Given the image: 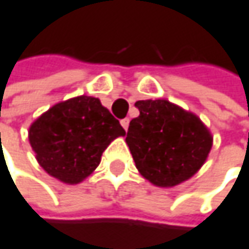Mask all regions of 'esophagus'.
Instances as JSON below:
<instances>
[{"mask_svg": "<svg viewBox=\"0 0 249 249\" xmlns=\"http://www.w3.org/2000/svg\"><path fill=\"white\" fill-rule=\"evenodd\" d=\"M121 125H123V128L126 131V129H128V126H129V118H124V120H121Z\"/></svg>", "mask_w": 249, "mask_h": 249, "instance_id": "34e87169", "label": "esophagus"}]
</instances>
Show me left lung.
<instances>
[{
  "instance_id": "8db88e82",
  "label": "left lung",
  "mask_w": 249,
  "mask_h": 249,
  "mask_svg": "<svg viewBox=\"0 0 249 249\" xmlns=\"http://www.w3.org/2000/svg\"><path fill=\"white\" fill-rule=\"evenodd\" d=\"M126 143L139 173L155 186L172 187L192 178L206 162L212 134L195 114L166 100H141Z\"/></svg>"
}]
</instances>
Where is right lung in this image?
<instances>
[{"label":"right lung","instance_id":"1","mask_svg":"<svg viewBox=\"0 0 249 249\" xmlns=\"http://www.w3.org/2000/svg\"><path fill=\"white\" fill-rule=\"evenodd\" d=\"M125 135L120 121L94 97L59 103L29 128L39 165L60 182L76 184L93 173L111 142Z\"/></svg>","mask_w":249,"mask_h":249}]
</instances>
